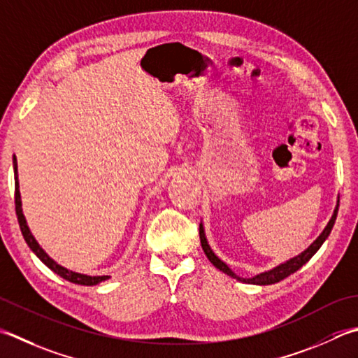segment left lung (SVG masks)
<instances>
[{
	"label": "left lung",
	"mask_w": 358,
	"mask_h": 358,
	"mask_svg": "<svg viewBox=\"0 0 358 358\" xmlns=\"http://www.w3.org/2000/svg\"><path fill=\"white\" fill-rule=\"evenodd\" d=\"M338 206H340V199H337V206H335L334 209V214L331 217V220H329V223L326 225V228L323 229V233H321L317 241H313V243L310 245L309 248L304 250L303 253H299L298 256L289 259V261H285L282 264L276 265L275 268H271L268 271H264V273H259V275L253 276V278H242L239 275H236V273L231 270L228 265L222 261V259L217 256L214 251L211 250V247H209L208 243V239H206V234H205V228H203V223H200V242H201V248L203 251H205L206 257L209 259V262H211L215 268H219L220 271L227 273L228 276L237 279V281L241 282H245V284H255V285H270V284H276L279 281H282V279H285L287 276H290L292 273L298 271L301 267H303L304 264H307L312 259V256L317 253V251L320 250L321 245L324 243V241L329 237V234H331V231L334 228V223L335 220H337V214H338Z\"/></svg>",
	"instance_id": "left-lung-1"
}]
</instances>
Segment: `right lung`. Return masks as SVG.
<instances>
[{"mask_svg": "<svg viewBox=\"0 0 358 358\" xmlns=\"http://www.w3.org/2000/svg\"><path fill=\"white\" fill-rule=\"evenodd\" d=\"M17 158L13 155V177H15V211L18 217V223H20V229L21 234H23L26 243L29 245V248L34 251L35 256H37L41 262H43L48 268H51L54 273H57L59 276L63 279H66L69 282L79 284V285H96L102 281H107L110 276H90V275H83V273H77L73 270H68L65 267H62L60 264L54 261L52 257H49L46 251L40 247L38 242L35 241V237L32 236L29 227H27V222L24 219L23 214V208H21V195H20V183H18V169H17Z\"/></svg>", "mask_w": 358, "mask_h": 358, "instance_id": "right-lung-1", "label": "right lung"}]
</instances>
